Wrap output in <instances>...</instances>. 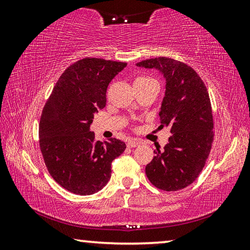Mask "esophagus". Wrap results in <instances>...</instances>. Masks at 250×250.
<instances>
[{
  "mask_svg": "<svg viewBox=\"0 0 250 250\" xmlns=\"http://www.w3.org/2000/svg\"><path fill=\"white\" fill-rule=\"evenodd\" d=\"M140 145H141V142L138 141V140H134V139H131V140L126 142V146H128L129 147H135V146H138Z\"/></svg>",
  "mask_w": 250,
  "mask_h": 250,
  "instance_id": "esophagus-1",
  "label": "esophagus"
}]
</instances>
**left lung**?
<instances>
[{
    "label": "left lung",
    "mask_w": 250,
    "mask_h": 250,
    "mask_svg": "<svg viewBox=\"0 0 250 250\" xmlns=\"http://www.w3.org/2000/svg\"><path fill=\"white\" fill-rule=\"evenodd\" d=\"M137 66L159 70L166 79L160 126L171 132L164 149L154 150L146 174L155 188L179 191L197 179L208 158L214 139L208 92L196 71L175 59L151 58Z\"/></svg>",
    "instance_id": "1"
}]
</instances>
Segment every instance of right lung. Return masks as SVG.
Here are the masks:
<instances>
[{
    "label": "right lung",
    "mask_w": 250,
    "mask_h": 250,
    "mask_svg": "<svg viewBox=\"0 0 250 250\" xmlns=\"http://www.w3.org/2000/svg\"><path fill=\"white\" fill-rule=\"evenodd\" d=\"M126 62L83 58L59 77L43 109L40 146L46 167L57 183L78 195L104 188L111 176V163L125 150L116 138L95 140L90 125L104 108L110 82Z\"/></svg>",
    "instance_id": "add662e5"
}]
</instances>
